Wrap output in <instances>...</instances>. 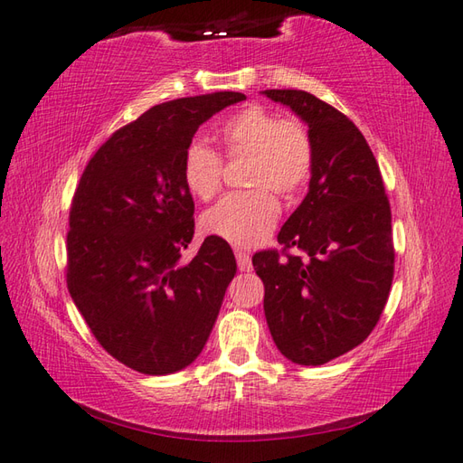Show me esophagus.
<instances>
[{
  "label": "esophagus",
  "instance_id": "esophagus-1",
  "mask_svg": "<svg viewBox=\"0 0 463 463\" xmlns=\"http://www.w3.org/2000/svg\"><path fill=\"white\" fill-rule=\"evenodd\" d=\"M234 256H236V264H239V270H241V272L252 270V260H250V254H249V252L234 250Z\"/></svg>",
  "mask_w": 463,
  "mask_h": 463
}]
</instances>
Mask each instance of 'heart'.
<instances>
[{"instance_id": "heart-1", "label": "heart", "mask_w": 463, "mask_h": 463, "mask_svg": "<svg viewBox=\"0 0 463 463\" xmlns=\"http://www.w3.org/2000/svg\"><path fill=\"white\" fill-rule=\"evenodd\" d=\"M227 159L246 157L244 187L201 217V229L234 246H256L272 234L280 219V201L306 187L314 169V142L294 118H278L264 106L250 104L219 126ZM224 164L207 144L191 142L183 154L181 177L193 197L211 201L222 187Z\"/></svg>"}]
</instances>
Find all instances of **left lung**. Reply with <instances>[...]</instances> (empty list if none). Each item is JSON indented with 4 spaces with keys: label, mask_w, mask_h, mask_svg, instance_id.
<instances>
[{
    "label": "left lung",
    "mask_w": 463,
    "mask_h": 463,
    "mask_svg": "<svg viewBox=\"0 0 463 463\" xmlns=\"http://www.w3.org/2000/svg\"><path fill=\"white\" fill-rule=\"evenodd\" d=\"M309 128V191L278 232L282 250L252 256L276 347L324 364L371 335L394 276L391 203L367 139L345 114L306 90H264Z\"/></svg>",
    "instance_id": "left-lung-1"
}]
</instances>
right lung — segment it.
Segmentation results:
<instances>
[{"label":"right lung","instance_id":"add662e5","mask_svg":"<svg viewBox=\"0 0 463 463\" xmlns=\"http://www.w3.org/2000/svg\"><path fill=\"white\" fill-rule=\"evenodd\" d=\"M244 99L213 92L154 106L106 139L74 191L71 298L96 341L137 373L169 374L195 361L236 274L219 236L181 262L195 232L181 164L199 126Z\"/></svg>","mask_w":463,"mask_h":463}]
</instances>
